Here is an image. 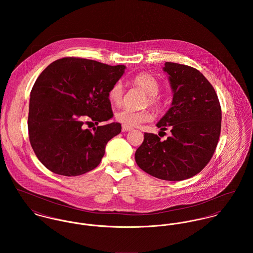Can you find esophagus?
<instances>
[{
    "label": "esophagus",
    "mask_w": 253,
    "mask_h": 253,
    "mask_svg": "<svg viewBox=\"0 0 253 253\" xmlns=\"http://www.w3.org/2000/svg\"><path fill=\"white\" fill-rule=\"evenodd\" d=\"M122 129H123V131H129V130H132V127L131 126H127L126 125H123Z\"/></svg>",
    "instance_id": "1"
}]
</instances>
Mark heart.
I'll return each mask as SVG.
<instances>
[{
    "instance_id": "b5f03b06",
    "label": "heart",
    "mask_w": 253,
    "mask_h": 253,
    "mask_svg": "<svg viewBox=\"0 0 253 253\" xmlns=\"http://www.w3.org/2000/svg\"><path fill=\"white\" fill-rule=\"evenodd\" d=\"M133 84L143 89L149 95V102L152 105H157V95L160 92L161 86L158 80L148 73H140L133 78ZM124 87L121 82H117L109 91V99L112 103L119 105L123 100ZM116 120L127 126H136L145 122L152 120V115L149 111H132L130 109H122L116 113Z\"/></svg>"
}]
</instances>
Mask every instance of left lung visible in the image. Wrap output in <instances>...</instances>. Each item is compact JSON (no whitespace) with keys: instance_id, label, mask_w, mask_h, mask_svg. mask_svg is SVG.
<instances>
[{"instance_id":"1","label":"left lung","mask_w":253,"mask_h":253,"mask_svg":"<svg viewBox=\"0 0 253 253\" xmlns=\"http://www.w3.org/2000/svg\"><path fill=\"white\" fill-rule=\"evenodd\" d=\"M163 70L173 95L157 126L161 130L169 126L171 135L163 141L157 134L144 133L135 162L154 177L185 180L203 170L213 156L221 131V107L213 86L197 69L166 62Z\"/></svg>"}]
</instances>
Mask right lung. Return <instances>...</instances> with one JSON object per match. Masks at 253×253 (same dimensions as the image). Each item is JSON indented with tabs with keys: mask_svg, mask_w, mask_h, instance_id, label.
Masks as SVG:
<instances>
[{
	"mask_svg": "<svg viewBox=\"0 0 253 253\" xmlns=\"http://www.w3.org/2000/svg\"><path fill=\"white\" fill-rule=\"evenodd\" d=\"M125 65L65 57L49 64L30 93L28 130L40 162L50 171L77 176L95 169L109 140L122 130L119 123L98 126L113 118L109 91ZM90 123L98 126L86 128Z\"/></svg>",
	"mask_w": 253,
	"mask_h": 253,
	"instance_id": "1",
	"label": "right lung"
}]
</instances>
